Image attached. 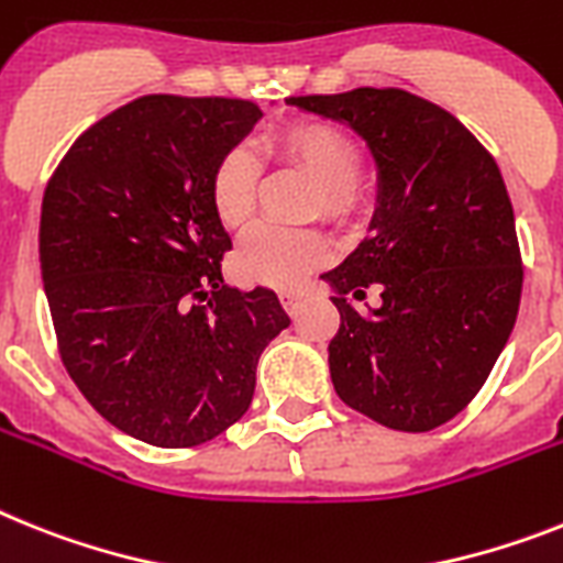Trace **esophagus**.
I'll use <instances>...</instances> for the list:
<instances>
[{"mask_svg":"<svg viewBox=\"0 0 563 563\" xmlns=\"http://www.w3.org/2000/svg\"><path fill=\"white\" fill-rule=\"evenodd\" d=\"M280 300H283V306H286V311H289L291 318H295L297 311H300V306H303V295H300V291H283Z\"/></svg>","mask_w":563,"mask_h":563,"instance_id":"1","label":"esophagus"}]
</instances>
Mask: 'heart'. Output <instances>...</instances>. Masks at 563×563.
<instances>
[{
	"label": "heart",
	"mask_w": 563,
	"mask_h": 563,
	"mask_svg": "<svg viewBox=\"0 0 563 563\" xmlns=\"http://www.w3.org/2000/svg\"><path fill=\"white\" fill-rule=\"evenodd\" d=\"M263 154L303 174L318 188L320 214L334 223H352L361 211L363 194L357 188L361 151L352 136L332 122L300 120L268 131ZM260 186V159L249 148H229L211 172V206L225 229H243L254 214ZM329 257V245L314 231H286L260 225L234 254L240 280L295 289L311 268Z\"/></svg>",
	"instance_id": "heart-1"
}]
</instances>
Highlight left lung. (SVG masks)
<instances>
[{"mask_svg":"<svg viewBox=\"0 0 563 563\" xmlns=\"http://www.w3.org/2000/svg\"><path fill=\"white\" fill-rule=\"evenodd\" d=\"M289 106L352 129L377 172L369 238L320 274L340 311L334 391L384 427L429 432L478 395L518 318L521 252L498 163L450 111L398 88ZM366 288L382 291L377 307Z\"/></svg>","mask_w":563,"mask_h":563,"instance_id":"left-lung-1","label":"left lung"}]
</instances>
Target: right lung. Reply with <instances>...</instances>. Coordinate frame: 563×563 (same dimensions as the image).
Segmentation results:
<instances>
[{
  "label": "right lung",
  "mask_w": 563,
  "mask_h": 563,
  "mask_svg": "<svg viewBox=\"0 0 563 563\" xmlns=\"http://www.w3.org/2000/svg\"><path fill=\"white\" fill-rule=\"evenodd\" d=\"M254 102L151 93L70 145L42 200L40 272L85 400L136 441L179 450L238 423L263 349L291 323L266 286H223L229 231L211 172Z\"/></svg>",
  "instance_id": "obj_1"
}]
</instances>
